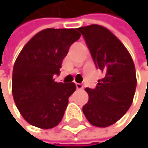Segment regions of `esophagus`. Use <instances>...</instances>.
Listing matches in <instances>:
<instances>
[{
	"label": "esophagus",
	"instance_id": "1",
	"mask_svg": "<svg viewBox=\"0 0 148 148\" xmlns=\"http://www.w3.org/2000/svg\"><path fill=\"white\" fill-rule=\"evenodd\" d=\"M76 88L78 89V90H82L83 89V85L80 83H76Z\"/></svg>",
	"mask_w": 148,
	"mask_h": 148
}]
</instances>
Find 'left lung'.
I'll return each mask as SVG.
<instances>
[{"instance_id": "8db88e82", "label": "left lung", "mask_w": 148, "mask_h": 148, "mask_svg": "<svg viewBox=\"0 0 148 148\" xmlns=\"http://www.w3.org/2000/svg\"><path fill=\"white\" fill-rule=\"evenodd\" d=\"M97 69L104 78L95 89L86 88L89 100L82 111L96 127L114 124L132 103L136 74L132 58L125 46L108 29L99 25L79 27Z\"/></svg>"}]
</instances>
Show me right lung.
<instances>
[{
  "label": "right lung",
  "instance_id": "obj_1",
  "mask_svg": "<svg viewBox=\"0 0 148 148\" xmlns=\"http://www.w3.org/2000/svg\"><path fill=\"white\" fill-rule=\"evenodd\" d=\"M80 34L75 29H46L37 33L14 65L12 92L23 118L35 127L51 129L59 124L76 90L74 82H55L62 61Z\"/></svg>",
  "mask_w": 148,
  "mask_h": 148
}]
</instances>
